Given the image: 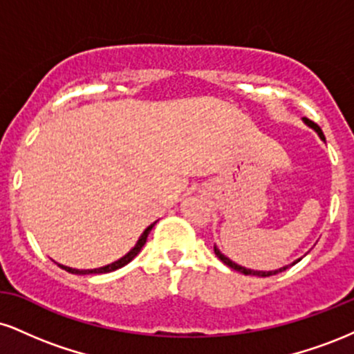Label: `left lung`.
Wrapping results in <instances>:
<instances>
[{
    "instance_id": "left-lung-1",
    "label": "left lung",
    "mask_w": 354,
    "mask_h": 354,
    "mask_svg": "<svg viewBox=\"0 0 354 354\" xmlns=\"http://www.w3.org/2000/svg\"><path fill=\"white\" fill-rule=\"evenodd\" d=\"M303 121H304V123H306L308 126H310V128L315 129V131L318 133V136L321 138V140L324 141V135H323V131H321V128H319L318 124H316V123H313V121H311V120H308V118H303ZM214 254H216L218 258L221 259V261L225 263L226 266H230L231 270H234V271H239V273H243V274L261 276V278H266V276H273V274H278V273H281V271L288 270V268H290V266H293V265H296V263H298V261H301V258H299V259H296V261L291 263V265H286V266L279 268V270H274V271H254V270H248V268H245V266H239V265H236V263H234V261H231V259L228 258V256H225V254H223L221 251H219L216 246H214Z\"/></svg>"
}]
</instances>
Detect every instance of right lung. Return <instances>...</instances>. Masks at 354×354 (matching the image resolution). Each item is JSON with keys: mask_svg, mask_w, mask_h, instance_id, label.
I'll list each match as a JSON object with an SVG mask.
<instances>
[{"mask_svg": "<svg viewBox=\"0 0 354 354\" xmlns=\"http://www.w3.org/2000/svg\"><path fill=\"white\" fill-rule=\"evenodd\" d=\"M156 225V223H153V225H149L148 228H146L145 231H143V234H141L140 236V239H138L136 241V245H135V248H133V250H129L128 253H126L123 258H120L118 259V261H115V263H111V265H106V266H101V268H95V270H75V268H70V266H64V265H58L61 270H64V271H68V273H73V274H101V273H111V271H115V270H120V268H123L124 265H128L129 261H131L133 258H135V256L140 253L141 251V248L145 246V243H146V238H148V234H149V231L153 230V226Z\"/></svg>", "mask_w": 354, "mask_h": 354, "instance_id": "obj_1", "label": "right lung"}]
</instances>
